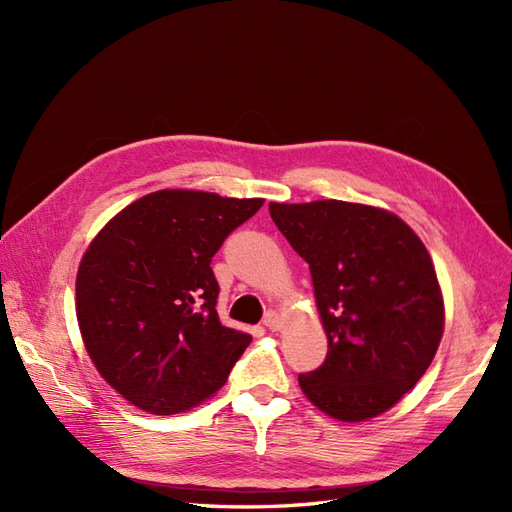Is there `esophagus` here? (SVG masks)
Segmentation results:
<instances>
[{
    "mask_svg": "<svg viewBox=\"0 0 512 512\" xmlns=\"http://www.w3.org/2000/svg\"><path fill=\"white\" fill-rule=\"evenodd\" d=\"M265 327L269 329V331H277L282 327V318H280V314H275V312H269L267 316H265Z\"/></svg>",
    "mask_w": 512,
    "mask_h": 512,
    "instance_id": "obj_1",
    "label": "esophagus"
}]
</instances>
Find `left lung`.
Wrapping results in <instances>:
<instances>
[{"label":"left lung","instance_id":"1","mask_svg":"<svg viewBox=\"0 0 512 512\" xmlns=\"http://www.w3.org/2000/svg\"><path fill=\"white\" fill-rule=\"evenodd\" d=\"M271 220L312 273L327 359L299 376L342 423L391 410L423 378L444 333V297L425 243L389 209L271 203Z\"/></svg>","mask_w":512,"mask_h":512}]
</instances>
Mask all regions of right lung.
I'll use <instances>...</instances> for the list:
<instances>
[{"label":"right lung","mask_w":512,"mask_h":512,"mask_svg":"<svg viewBox=\"0 0 512 512\" xmlns=\"http://www.w3.org/2000/svg\"><path fill=\"white\" fill-rule=\"evenodd\" d=\"M262 198L158 190L121 209L85 250L76 320L98 374L149 414L218 393L250 346L218 318L211 258Z\"/></svg>","instance_id":"add662e5"}]
</instances>
